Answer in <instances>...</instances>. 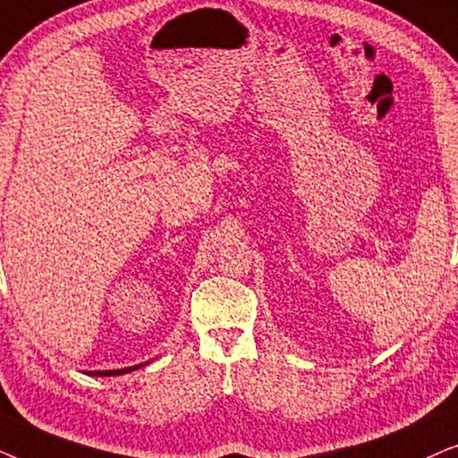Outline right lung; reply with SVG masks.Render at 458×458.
Wrapping results in <instances>:
<instances>
[{"instance_id": "right-lung-1", "label": "right lung", "mask_w": 458, "mask_h": 458, "mask_svg": "<svg viewBox=\"0 0 458 458\" xmlns=\"http://www.w3.org/2000/svg\"><path fill=\"white\" fill-rule=\"evenodd\" d=\"M142 367V364H140ZM140 367H131V369H119V370H91L89 375H98V377H114V375H123V373H130L133 369H140Z\"/></svg>"}]
</instances>
